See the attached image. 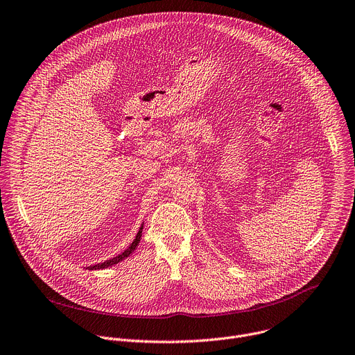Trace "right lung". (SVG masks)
<instances>
[{
  "mask_svg": "<svg viewBox=\"0 0 355 355\" xmlns=\"http://www.w3.org/2000/svg\"><path fill=\"white\" fill-rule=\"evenodd\" d=\"M142 230H144V224L141 225V228H139V231H138V234H137V237H135V240L132 241V244L123 252V254H120V255H116V257H114V258H111V259H108V261H105V262H103V263H97V265H93V266H89V268H86V269H89V270H98V269H105V268H108V266H112V265H115V263H118V262H121V261H124L125 258H128L134 251H135V248L139 245V241H141V237H142Z\"/></svg>",
  "mask_w": 355,
  "mask_h": 355,
  "instance_id": "right-lung-1",
  "label": "right lung"
}]
</instances>
